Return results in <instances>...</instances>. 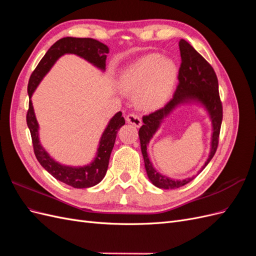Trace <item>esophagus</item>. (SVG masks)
<instances>
[{
	"mask_svg": "<svg viewBox=\"0 0 256 256\" xmlns=\"http://www.w3.org/2000/svg\"><path fill=\"white\" fill-rule=\"evenodd\" d=\"M126 120H127V122L131 124V125H134V126H136V127H138V128L141 127V125H142L141 118H138V116L136 114H134V113L128 114L127 118H126Z\"/></svg>",
	"mask_w": 256,
	"mask_h": 256,
	"instance_id": "esophagus-1",
	"label": "esophagus"
}]
</instances>
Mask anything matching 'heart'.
I'll list each match as a JSON object with an SVG mask.
<instances>
[{
	"label": "heart",
	"instance_id": "obj_1",
	"mask_svg": "<svg viewBox=\"0 0 256 256\" xmlns=\"http://www.w3.org/2000/svg\"><path fill=\"white\" fill-rule=\"evenodd\" d=\"M177 78V66L168 58L150 53L127 67L120 84L127 94H136V104L145 111L159 109L171 96Z\"/></svg>",
	"mask_w": 256,
	"mask_h": 256
}]
</instances>
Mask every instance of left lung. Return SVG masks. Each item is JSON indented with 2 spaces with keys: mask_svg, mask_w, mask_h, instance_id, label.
<instances>
[{
  "mask_svg": "<svg viewBox=\"0 0 256 256\" xmlns=\"http://www.w3.org/2000/svg\"><path fill=\"white\" fill-rule=\"evenodd\" d=\"M180 50L182 64L178 72V85L170 102L157 111L150 115L143 116L144 125L138 130L141 150L144 158L145 170L148 180L152 184L160 189H176L187 184L194 176L188 177L186 180H173L166 175L160 174L154 168L147 154V145L154 134L160 128L162 122L175 110V108L186 104H200L207 111L209 118L212 120V134L210 142V152L208 158L198 174L203 171L209 161L214 156L216 147L219 143V134L222 122V104L219 96V84L216 72L212 65L192 47V46L180 40Z\"/></svg>",
  "mask_w": 256,
  "mask_h": 256,
  "instance_id": "left-lung-1",
  "label": "left lung"
}]
</instances>
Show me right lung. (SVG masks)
Wrapping results in <instances>:
<instances>
[{
	"mask_svg": "<svg viewBox=\"0 0 256 256\" xmlns=\"http://www.w3.org/2000/svg\"><path fill=\"white\" fill-rule=\"evenodd\" d=\"M108 53H109L108 46L96 40H92V38H60L56 44H53L47 53L44 54V56L35 68V70L30 74L28 81V94L30 97V102L26 114V124L30 129V136H32L35 156L42 166L56 180L68 186H72L74 188H90L104 180L108 166H109V160L115 143L116 134H118V129L125 125V120L122 116V112L116 113L108 124L102 138H100L95 159L86 166H69L60 164L58 161L51 158L47 150L42 146L40 136H38L40 126H38L30 98H32L33 92L38 86V84L44 79V76L49 72L51 67L64 54H76V56L86 60L88 63L96 66L100 70L104 72Z\"/></svg>",
	"mask_w": 256,
	"mask_h": 256,
	"instance_id": "obj_1",
	"label": "right lung"
}]
</instances>
